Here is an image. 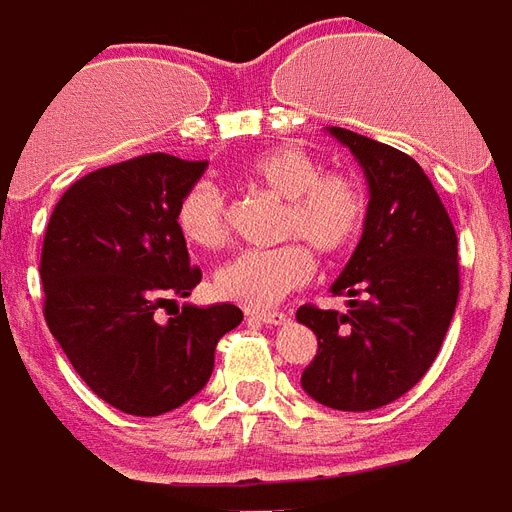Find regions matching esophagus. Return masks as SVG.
<instances>
[{
    "mask_svg": "<svg viewBox=\"0 0 512 512\" xmlns=\"http://www.w3.org/2000/svg\"><path fill=\"white\" fill-rule=\"evenodd\" d=\"M249 316L263 321V324H284V321H289V316L284 311H249Z\"/></svg>",
    "mask_w": 512,
    "mask_h": 512,
    "instance_id": "34e87169",
    "label": "esophagus"
}]
</instances>
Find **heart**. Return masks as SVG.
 Here are the masks:
<instances>
[{
	"mask_svg": "<svg viewBox=\"0 0 512 512\" xmlns=\"http://www.w3.org/2000/svg\"><path fill=\"white\" fill-rule=\"evenodd\" d=\"M247 185L279 196L276 239L271 249H247L215 273V292L247 308H268L311 279L313 260L305 243L324 257L342 255L361 239L369 220V188L350 170H321L300 146H271L241 164ZM177 228L193 247L217 249L228 236L225 201L207 183L193 185L177 204Z\"/></svg>",
	"mask_w": 512,
	"mask_h": 512,
	"instance_id": "obj_1",
	"label": "heart"
}]
</instances>
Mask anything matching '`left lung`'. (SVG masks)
Here are the masks:
<instances>
[{
    "label": "left lung",
    "instance_id": "left-lung-1",
    "mask_svg": "<svg viewBox=\"0 0 512 512\" xmlns=\"http://www.w3.org/2000/svg\"><path fill=\"white\" fill-rule=\"evenodd\" d=\"M329 132L364 167L369 220L332 284L350 311H297L319 340L300 382L319 404L369 412L409 393L436 361L460 297L457 233L412 156L342 127Z\"/></svg>",
    "mask_w": 512,
    "mask_h": 512
}]
</instances>
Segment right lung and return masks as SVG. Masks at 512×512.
Returning <instances> with one entry per match:
<instances>
[{"instance_id": "obj_1", "label": "right lung", "mask_w": 512, "mask_h": 512, "mask_svg": "<svg viewBox=\"0 0 512 512\" xmlns=\"http://www.w3.org/2000/svg\"><path fill=\"white\" fill-rule=\"evenodd\" d=\"M204 170L170 154L100 167L68 185L44 231V321L92 393L124 414L159 417L196 396L220 337L244 319L228 303L154 316L201 281L175 215Z\"/></svg>"}]
</instances>
